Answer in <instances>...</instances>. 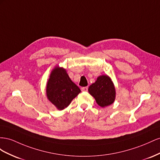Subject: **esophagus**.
<instances>
[{
  "mask_svg": "<svg viewBox=\"0 0 160 160\" xmlns=\"http://www.w3.org/2000/svg\"><path fill=\"white\" fill-rule=\"evenodd\" d=\"M88 87H82V88H81L82 91H83V92H87V91H88Z\"/></svg>",
  "mask_w": 160,
  "mask_h": 160,
  "instance_id": "obj_1",
  "label": "esophagus"
}]
</instances>
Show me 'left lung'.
Segmentation results:
<instances>
[{"instance_id": "1", "label": "left lung", "mask_w": 160, "mask_h": 160, "mask_svg": "<svg viewBox=\"0 0 160 160\" xmlns=\"http://www.w3.org/2000/svg\"><path fill=\"white\" fill-rule=\"evenodd\" d=\"M88 92L101 107L111 105L115 100V86L107 75L98 76L97 81L89 86Z\"/></svg>"}]
</instances>
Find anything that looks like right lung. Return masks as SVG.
Masks as SVG:
<instances>
[{"label":"right lung","instance_id":"add662e5","mask_svg":"<svg viewBox=\"0 0 160 160\" xmlns=\"http://www.w3.org/2000/svg\"><path fill=\"white\" fill-rule=\"evenodd\" d=\"M80 92L64 68L56 66L52 70L47 83L46 94L48 100L58 110L66 108Z\"/></svg>","mask_w":160,"mask_h":160}]
</instances>
